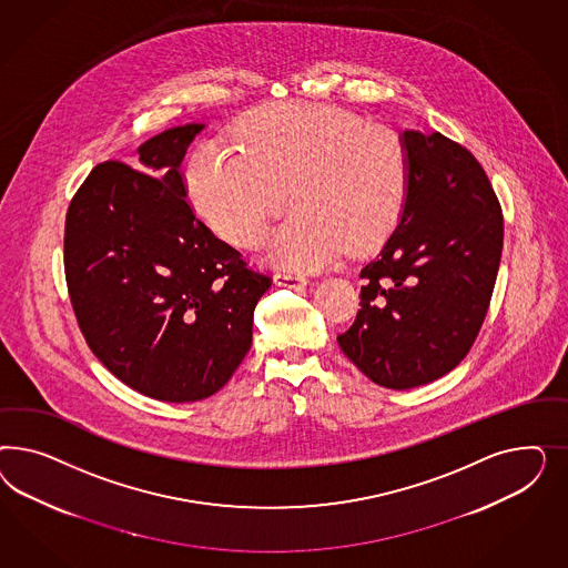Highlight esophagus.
Segmentation results:
<instances>
[{"instance_id": "esophagus-1", "label": "esophagus", "mask_w": 568, "mask_h": 568, "mask_svg": "<svg viewBox=\"0 0 568 568\" xmlns=\"http://www.w3.org/2000/svg\"><path fill=\"white\" fill-rule=\"evenodd\" d=\"M275 283L278 287H304L308 283V278L295 273H276Z\"/></svg>"}]
</instances>
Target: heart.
Instances as JSON below:
<instances>
[{
    "mask_svg": "<svg viewBox=\"0 0 568 568\" xmlns=\"http://www.w3.org/2000/svg\"><path fill=\"white\" fill-rule=\"evenodd\" d=\"M245 152L206 143L187 164L197 212L233 243L254 247L292 191L295 212L268 241V256L292 271H318L347 247L389 233L404 207L408 160L402 141L356 116L290 103L243 131Z\"/></svg>",
    "mask_w": 568,
    "mask_h": 568,
    "instance_id": "obj_1",
    "label": "heart"
}]
</instances>
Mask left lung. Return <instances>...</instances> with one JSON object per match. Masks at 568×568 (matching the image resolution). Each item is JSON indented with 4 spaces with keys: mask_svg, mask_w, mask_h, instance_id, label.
<instances>
[{
    "mask_svg": "<svg viewBox=\"0 0 568 568\" xmlns=\"http://www.w3.org/2000/svg\"><path fill=\"white\" fill-rule=\"evenodd\" d=\"M408 190L399 221L362 268L345 356L387 389H413L456 368L479 335L498 276L504 219L487 174L442 133L399 135Z\"/></svg>",
    "mask_w": 568,
    "mask_h": 568,
    "instance_id": "obj_1",
    "label": "left lung"
}]
</instances>
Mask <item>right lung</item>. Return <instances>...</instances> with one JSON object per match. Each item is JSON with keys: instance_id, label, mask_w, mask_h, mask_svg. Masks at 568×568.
I'll use <instances>...</instances> for the list:
<instances>
[{"instance_id": "1", "label": "right lung", "mask_w": 568, "mask_h": 568, "mask_svg": "<svg viewBox=\"0 0 568 568\" xmlns=\"http://www.w3.org/2000/svg\"><path fill=\"white\" fill-rule=\"evenodd\" d=\"M206 124L172 126L138 162H103L74 193L64 229L70 302L91 352L143 396L216 394L252 345L271 276L197 219L181 172Z\"/></svg>"}]
</instances>
